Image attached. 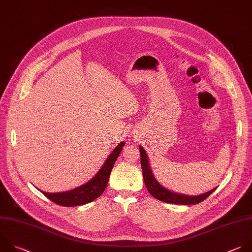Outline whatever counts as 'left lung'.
Wrapping results in <instances>:
<instances>
[{
  "label": "left lung",
  "mask_w": 252,
  "mask_h": 252,
  "mask_svg": "<svg viewBox=\"0 0 252 252\" xmlns=\"http://www.w3.org/2000/svg\"><path fill=\"white\" fill-rule=\"evenodd\" d=\"M139 151H140V163H141V169H142V175L143 180L145 183V186L150 193L151 196H153L155 199L160 200L165 203L170 204H178V205H196L207 199L216 189H212L211 191L204 193L202 195L198 196H189L180 194L177 192H173L171 190H168L167 188L163 187L155 178L151 166L149 164V159L147 156L146 151L142 146L139 145Z\"/></svg>",
  "instance_id": "1"
}]
</instances>
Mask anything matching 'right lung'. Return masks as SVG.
I'll return each mask as SVG.
<instances>
[{
    "label": "right lung",
    "mask_w": 252,
    "mask_h": 252,
    "mask_svg": "<svg viewBox=\"0 0 252 252\" xmlns=\"http://www.w3.org/2000/svg\"><path fill=\"white\" fill-rule=\"evenodd\" d=\"M125 144V141L119 143V145L108 156L98 173L87 183L66 192L47 193L40 190L39 191L50 201L63 207L81 206L93 202L98 197H100L105 191L109 182L110 174L114 167V164L118 159Z\"/></svg>",
    "instance_id": "add662e5"
}]
</instances>
